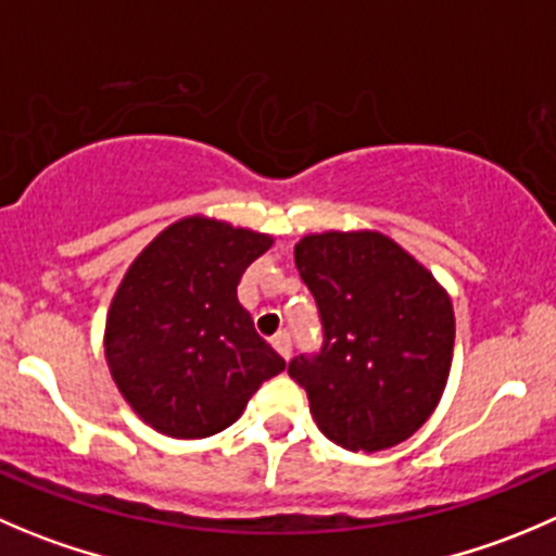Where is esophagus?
<instances>
[{
	"instance_id": "34e87169",
	"label": "esophagus",
	"mask_w": 556,
	"mask_h": 556,
	"mask_svg": "<svg viewBox=\"0 0 556 556\" xmlns=\"http://www.w3.org/2000/svg\"><path fill=\"white\" fill-rule=\"evenodd\" d=\"M271 344H274V350H277V353L282 355L285 361L290 358V333L288 331H279L277 337L271 339Z\"/></svg>"
}]
</instances>
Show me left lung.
I'll list each match as a JSON object with an SVG mask.
<instances>
[{"label": "left lung", "mask_w": 556, "mask_h": 556, "mask_svg": "<svg viewBox=\"0 0 556 556\" xmlns=\"http://www.w3.org/2000/svg\"><path fill=\"white\" fill-rule=\"evenodd\" d=\"M293 257L326 333L320 355H299L288 366L317 429L364 454L413 438L451 375L456 317L448 290L380 230L306 233Z\"/></svg>", "instance_id": "8db88e82"}]
</instances>
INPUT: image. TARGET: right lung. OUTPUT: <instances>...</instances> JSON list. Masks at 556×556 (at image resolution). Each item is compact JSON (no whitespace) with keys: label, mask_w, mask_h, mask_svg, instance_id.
<instances>
[{"label":"right lung","mask_w":556,"mask_h":556,"mask_svg":"<svg viewBox=\"0 0 556 556\" xmlns=\"http://www.w3.org/2000/svg\"><path fill=\"white\" fill-rule=\"evenodd\" d=\"M274 236L192 214L129 263L105 317L108 369L143 424L201 440L239 421L285 361L257 337L236 288Z\"/></svg>","instance_id":"add662e5"}]
</instances>
